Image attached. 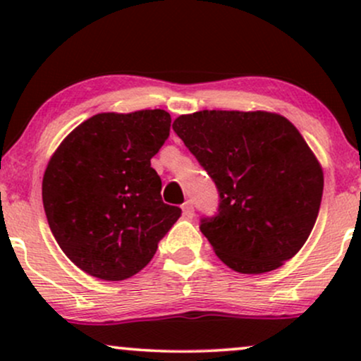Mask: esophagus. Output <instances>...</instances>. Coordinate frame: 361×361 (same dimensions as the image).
<instances>
[{"mask_svg":"<svg viewBox=\"0 0 361 361\" xmlns=\"http://www.w3.org/2000/svg\"><path fill=\"white\" fill-rule=\"evenodd\" d=\"M181 210H183V217H186V219H192L195 215L192 202H185L183 207H181Z\"/></svg>","mask_w":361,"mask_h":361,"instance_id":"1","label":"esophagus"}]
</instances>
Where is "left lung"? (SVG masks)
Masks as SVG:
<instances>
[{
  "instance_id": "1",
  "label": "left lung",
  "mask_w": 361,
  "mask_h": 361,
  "mask_svg": "<svg viewBox=\"0 0 361 361\" xmlns=\"http://www.w3.org/2000/svg\"><path fill=\"white\" fill-rule=\"evenodd\" d=\"M173 128L221 195L200 231L231 270L261 275L304 246L321 207L324 173L297 127L275 111L204 110Z\"/></svg>"
}]
</instances>
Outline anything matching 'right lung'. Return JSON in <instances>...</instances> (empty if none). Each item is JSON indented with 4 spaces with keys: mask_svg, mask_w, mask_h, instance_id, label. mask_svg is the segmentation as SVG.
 Instances as JSON below:
<instances>
[{
    "mask_svg": "<svg viewBox=\"0 0 361 361\" xmlns=\"http://www.w3.org/2000/svg\"><path fill=\"white\" fill-rule=\"evenodd\" d=\"M166 110L105 111L54 151L42 180L49 227L64 255L94 279L120 281L152 259L181 210L164 204L151 157L169 135Z\"/></svg>",
    "mask_w": 361,
    "mask_h": 361,
    "instance_id": "right-lung-1",
    "label": "right lung"
}]
</instances>
